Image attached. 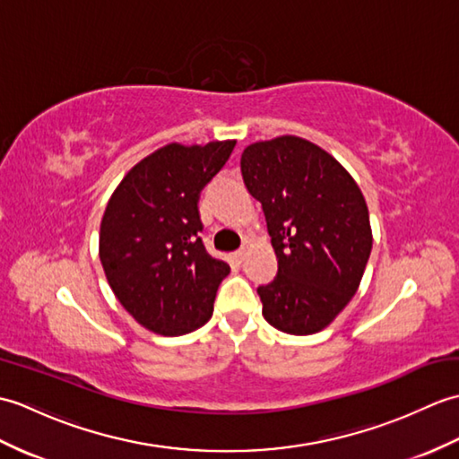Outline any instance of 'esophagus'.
Instances as JSON below:
<instances>
[{"label": "esophagus", "instance_id": "esophagus-1", "mask_svg": "<svg viewBox=\"0 0 459 459\" xmlns=\"http://www.w3.org/2000/svg\"><path fill=\"white\" fill-rule=\"evenodd\" d=\"M250 240H245V245H242L237 252H235V258L238 260V262H245V258H247V255H248V250H250Z\"/></svg>", "mask_w": 459, "mask_h": 459}]
</instances>
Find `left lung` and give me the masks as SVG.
Segmentation results:
<instances>
[{"label":"left lung","instance_id":"8db88e82","mask_svg":"<svg viewBox=\"0 0 459 459\" xmlns=\"http://www.w3.org/2000/svg\"><path fill=\"white\" fill-rule=\"evenodd\" d=\"M240 171L278 260L274 281L258 288L262 316L290 335L317 333L365 274L373 230L363 193L333 155L298 135L250 143Z\"/></svg>","mask_w":459,"mask_h":459}]
</instances>
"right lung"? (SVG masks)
<instances>
[{
    "mask_svg": "<svg viewBox=\"0 0 459 459\" xmlns=\"http://www.w3.org/2000/svg\"><path fill=\"white\" fill-rule=\"evenodd\" d=\"M235 145H163L124 175L106 204L99 240L106 280L124 309L153 333H191L212 316L230 266L204 250L197 201Z\"/></svg>",
    "mask_w": 459,
    "mask_h": 459,
    "instance_id": "obj_1",
    "label": "right lung"
}]
</instances>
